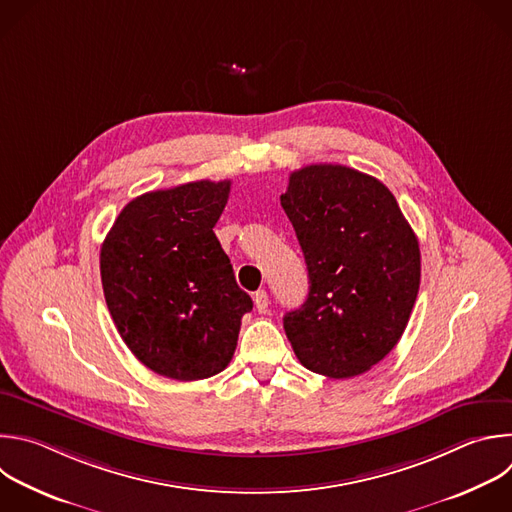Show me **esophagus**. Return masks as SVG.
Here are the masks:
<instances>
[{
    "mask_svg": "<svg viewBox=\"0 0 512 512\" xmlns=\"http://www.w3.org/2000/svg\"><path fill=\"white\" fill-rule=\"evenodd\" d=\"M253 301H255V309L259 311V313H265L267 311V307H269V295H267V291H257L255 295H253Z\"/></svg>",
    "mask_w": 512,
    "mask_h": 512,
    "instance_id": "1",
    "label": "esophagus"
}]
</instances>
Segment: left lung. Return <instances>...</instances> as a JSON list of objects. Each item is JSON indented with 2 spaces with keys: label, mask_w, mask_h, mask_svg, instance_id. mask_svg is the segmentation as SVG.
Returning <instances> with one entry per match:
<instances>
[{
  "label": "left lung",
  "mask_w": 512,
  "mask_h": 512,
  "mask_svg": "<svg viewBox=\"0 0 512 512\" xmlns=\"http://www.w3.org/2000/svg\"><path fill=\"white\" fill-rule=\"evenodd\" d=\"M301 245L309 293L283 317L297 360L346 380L400 342L420 289V247L394 195L342 164H309L281 195Z\"/></svg>",
  "instance_id": "obj_1"
}]
</instances>
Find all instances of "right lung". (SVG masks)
Segmentation results:
<instances>
[{
  "instance_id": "add662e5",
  "label": "right lung",
  "mask_w": 512,
  "mask_h": 512,
  "mask_svg": "<svg viewBox=\"0 0 512 512\" xmlns=\"http://www.w3.org/2000/svg\"><path fill=\"white\" fill-rule=\"evenodd\" d=\"M231 181H195L132 199L100 249L108 311L128 350L181 382L223 372L253 309L213 227Z\"/></svg>"
}]
</instances>
